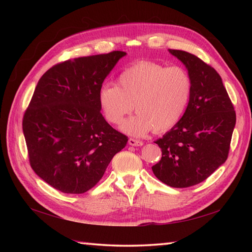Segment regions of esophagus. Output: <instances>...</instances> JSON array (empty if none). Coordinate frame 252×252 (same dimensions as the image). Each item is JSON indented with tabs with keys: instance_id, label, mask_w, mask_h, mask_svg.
Masks as SVG:
<instances>
[{
	"instance_id": "obj_1",
	"label": "esophagus",
	"mask_w": 252,
	"mask_h": 252,
	"mask_svg": "<svg viewBox=\"0 0 252 252\" xmlns=\"http://www.w3.org/2000/svg\"><path fill=\"white\" fill-rule=\"evenodd\" d=\"M129 145H131V146H142L143 142L131 137V138H129Z\"/></svg>"
}]
</instances>
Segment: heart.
Listing matches in <instances>:
<instances>
[{"mask_svg":"<svg viewBox=\"0 0 252 252\" xmlns=\"http://www.w3.org/2000/svg\"><path fill=\"white\" fill-rule=\"evenodd\" d=\"M191 92V79L185 69L138 62L118 76L117 85L100 88L98 103L112 125H120L134 105L137 114L126 121L122 129L140 136L152 129L164 132L178 125L189 104Z\"/></svg>","mask_w":252,"mask_h":252,"instance_id":"1","label":"heart"}]
</instances>
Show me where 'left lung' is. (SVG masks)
Returning <instances> with one entry per match:
<instances>
[{"label": "left lung", "mask_w": 252, "mask_h": 252, "mask_svg": "<svg viewBox=\"0 0 252 252\" xmlns=\"http://www.w3.org/2000/svg\"><path fill=\"white\" fill-rule=\"evenodd\" d=\"M169 52L189 70L192 92L178 125L155 142L162 157L152 169L162 183L185 189L201 183L225 162L236 114L215 68L185 51Z\"/></svg>", "instance_id": "8db88e82"}]
</instances>
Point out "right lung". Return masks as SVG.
I'll use <instances>...</instances> for the list:
<instances>
[{
	"instance_id": "1",
	"label": "right lung",
	"mask_w": 252,
	"mask_h": 252,
	"mask_svg": "<svg viewBox=\"0 0 252 252\" xmlns=\"http://www.w3.org/2000/svg\"><path fill=\"white\" fill-rule=\"evenodd\" d=\"M126 52L73 58L37 82L23 119L31 168L66 194H83L103 178L127 143L100 114L98 92Z\"/></svg>"
}]
</instances>
